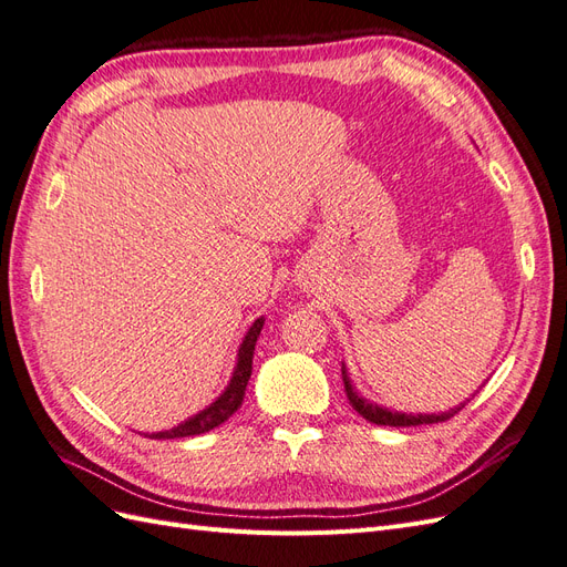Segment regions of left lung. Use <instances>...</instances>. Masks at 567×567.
<instances>
[{"label": "left lung", "mask_w": 567, "mask_h": 567, "mask_svg": "<svg viewBox=\"0 0 567 567\" xmlns=\"http://www.w3.org/2000/svg\"><path fill=\"white\" fill-rule=\"evenodd\" d=\"M342 383H346V394H348V400H350L352 409L357 411L359 416H364L369 423H375V425H394V427H400V425L440 423V421H450L454 414H458L461 406H463V404H461L458 409L444 411V414H419V416L398 414V411H388V409H383V406H379V404H371V402H367L364 398H359V394H357V392L352 390V385H350L346 367H342Z\"/></svg>", "instance_id": "1"}]
</instances>
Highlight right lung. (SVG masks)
Masks as SVG:
<instances>
[{"mask_svg":"<svg viewBox=\"0 0 567 567\" xmlns=\"http://www.w3.org/2000/svg\"><path fill=\"white\" fill-rule=\"evenodd\" d=\"M262 323L265 319H257L250 331L246 333V340L241 350H238V364H236V371L231 375V383L229 388L225 390V394L217 402H213L208 409L200 411V414H196L194 419L184 421L182 425L173 427V431H165V433H153L148 437H156V440H175V437H192V435H200V433H208L213 431V427H217L219 423H225L234 411L241 406L244 402V394H246V385H248V379L252 373V352H255V342H257V336H260L262 331Z\"/></svg>","mask_w":567,"mask_h":567,"instance_id":"1","label":"right lung"}]
</instances>
